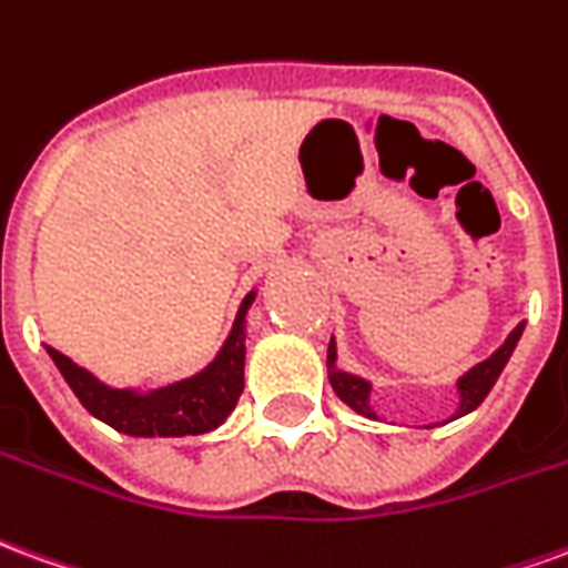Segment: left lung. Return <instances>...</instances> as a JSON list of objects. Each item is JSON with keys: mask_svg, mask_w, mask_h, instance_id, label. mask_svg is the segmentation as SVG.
<instances>
[{"mask_svg": "<svg viewBox=\"0 0 568 568\" xmlns=\"http://www.w3.org/2000/svg\"><path fill=\"white\" fill-rule=\"evenodd\" d=\"M520 335H524V324H517L515 329H511V335L505 338V345L496 347L490 357L481 359L478 366H471L466 375H459L457 378L459 405L450 420L469 415V412H475V408L484 403V396L490 393V387L496 384V378L503 375L508 357L515 354ZM335 359H338V351H335V338H333V342H329V351H326V369H329V384H333L335 396H338V399H342L347 408H354L357 415L372 417V420H375L378 415L372 412V405H369L372 384L366 378H359V375H351V372L338 369V363H335Z\"/></svg>", "mask_w": 568, "mask_h": 568, "instance_id": "left-lung-1", "label": "left lung"}]
</instances>
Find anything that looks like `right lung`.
I'll use <instances>...</instances> for the list:
<instances>
[{
    "mask_svg": "<svg viewBox=\"0 0 568 568\" xmlns=\"http://www.w3.org/2000/svg\"><path fill=\"white\" fill-rule=\"evenodd\" d=\"M256 300L251 290L239 305L230 338L223 342L217 357L209 366L196 372L193 378L165 384L156 390H132V387H109L60 354L57 347H48V354L57 363V369L81 399L87 412L99 417L102 424L114 426L118 433L139 438H172V436H199L211 433L230 417L244 390V324L247 308Z\"/></svg>",
    "mask_w": 568,
    "mask_h": 568,
    "instance_id": "add662e5",
    "label": "right lung"
}]
</instances>
